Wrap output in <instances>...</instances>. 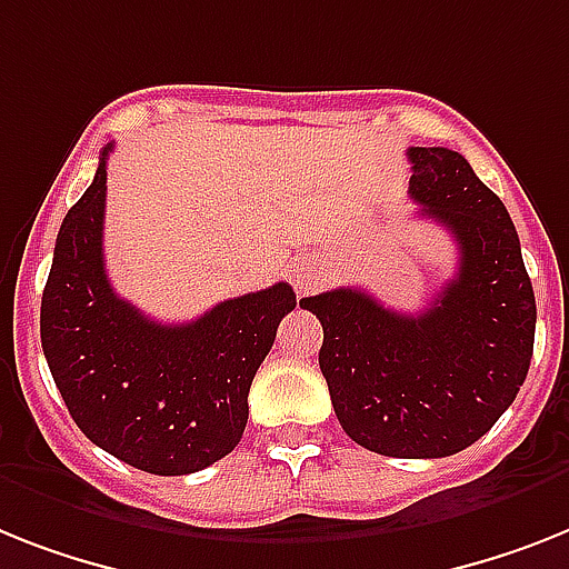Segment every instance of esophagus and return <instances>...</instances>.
Wrapping results in <instances>:
<instances>
[{
	"label": "esophagus",
	"mask_w": 569,
	"mask_h": 569,
	"mask_svg": "<svg viewBox=\"0 0 569 569\" xmlns=\"http://www.w3.org/2000/svg\"><path fill=\"white\" fill-rule=\"evenodd\" d=\"M308 281H311V279H308V276H302V273H296V276H293V284H296V288H308Z\"/></svg>",
	"instance_id": "obj_1"
}]
</instances>
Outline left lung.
Instances as JSON below:
<instances>
[{"instance_id": "8db88e82", "label": "left lung", "mask_w": 569, "mask_h": 569, "mask_svg": "<svg viewBox=\"0 0 569 569\" xmlns=\"http://www.w3.org/2000/svg\"><path fill=\"white\" fill-rule=\"evenodd\" d=\"M410 194L457 241V276L419 313L358 288L302 299L342 430L380 457L439 459L486 436L523 387L535 293L503 200L450 148H410Z\"/></svg>"}]
</instances>
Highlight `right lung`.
<instances>
[{"mask_svg": "<svg viewBox=\"0 0 569 569\" xmlns=\"http://www.w3.org/2000/svg\"><path fill=\"white\" fill-rule=\"evenodd\" d=\"M110 150L60 223L40 305L42 355L89 442L159 477L203 471L241 442L252 378L296 293L279 281L182 326L124 302L104 270Z\"/></svg>", "mask_w": 569, "mask_h": 569, "instance_id": "right-lung-1", "label": "right lung"}]
</instances>
